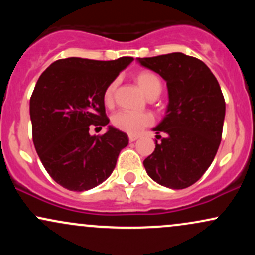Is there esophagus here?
Listing matches in <instances>:
<instances>
[{
	"label": "esophagus",
	"mask_w": 255,
	"mask_h": 255,
	"mask_svg": "<svg viewBox=\"0 0 255 255\" xmlns=\"http://www.w3.org/2000/svg\"><path fill=\"white\" fill-rule=\"evenodd\" d=\"M128 139H129L130 142H133V141H135V140L139 139V136H137V135H128Z\"/></svg>",
	"instance_id": "1"
}]
</instances>
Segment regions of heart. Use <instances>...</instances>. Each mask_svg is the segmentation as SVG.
Returning a JSON list of instances; mask_svg holds the SVG:
<instances>
[{"instance_id": "heart-1", "label": "heart", "mask_w": 255, "mask_h": 255, "mask_svg": "<svg viewBox=\"0 0 255 255\" xmlns=\"http://www.w3.org/2000/svg\"><path fill=\"white\" fill-rule=\"evenodd\" d=\"M136 84L141 89L142 92L148 98L159 95L162 90L159 78L151 71H140L135 74ZM116 80L111 81L104 89L103 102L107 107H110L114 103V95H115ZM154 118L150 113H128V111H118L111 118V124L118 129L126 131L130 135H135L144 129L147 126L153 124Z\"/></svg>"}]
</instances>
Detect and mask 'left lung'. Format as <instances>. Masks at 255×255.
Segmentation results:
<instances>
[{
    "label": "left lung",
    "mask_w": 255,
    "mask_h": 255,
    "mask_svg": "<svg viewBox=\"0 0 255 255\" xmlns=\"http://www.w3.org/2000/svg\"><path fill=\"white\" fill-rule=\"evenodd\" d=\"M166 81L169 104L154 128L156 148L144 160L148 176L162 186H192L211 165L222 140L225 101L212 72L203 61L182 52L137 58Z\"/></svg>",
    "instance_id": "obj_1"
}]
</instances>
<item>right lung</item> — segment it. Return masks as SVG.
<instances>
[{
  "label": "right lung",
  "instance_id": "obj_1",
  "mask_svg": "<svg viewBox=\"0 0 255 255\" xmlns=\"http://www.w3.org/2000/svg\"><path fill=\"white\" fill-rule=\"evenodd\" d=\"M131 61L62 58L38 79L30 99L32 139L45 170L64 188L83 192L101 184L128 145L127 134L111 126L103 135L89 130L109 124L104 89Z\"/></svg>",
  "mask_w": 255,
  "mask_h": 255
}]
</instances>
